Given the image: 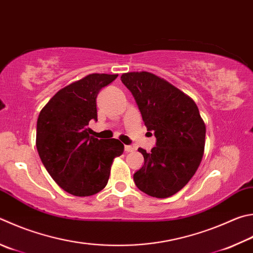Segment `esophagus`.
<instances>
[{
  "instance_id": "obj_1",
  "label": "esophagus",
  "mask_w": 253,
  "mask_h": 253,
  "mask_svg": "<svg viewBox=\"0 0 253 253\" xmlns=\"http://www.w3.org/2000/svg\"><path fill=\"white\" fill-rule=\"evenodd\" d=\"M134 150V148L130 145H125V151L126 153H130V151Z\"/></svg>"
}]
</instances>
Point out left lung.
Wrapping results in <instances>:
<instances>
[{"instance_id":"1","label":"left lung","mask_w":253,"mask_h":253,"mask_svg":"<svg viewBox=\"0 0 253 253\" xmlns=\"http://www.w3.org/2000/svg\"><path fill=\"white\" fill-rule=\"evenodd\" d=\"M156 146L144 156L134 173L139 190L156 198H167L185 187L201 163L206 126L196 103L181 90L148 72L123 74Z\"/></svg>"}]
</instances>
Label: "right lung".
I'll use <instances>...</instances> for the list:
<instances>
[{"mask_svg": "<svg viewBox=\"0 0 253 253\" xmlns=\"http://www.w3.org/2000/svg\"><path fill=\"white\" fill-rule=\"evenodd\" d=\"M118 75L90 74L58 90L41 111L36 148L44 167L66 192L91 196L107 185L115 157L124 145L118 139L90 136L88 124L97 122L96 98Z\"/></svg>", "mask_w": 253, "mask_h": 253, "instance_id": "obj_1", "label": "right lung"}]
</instances>
